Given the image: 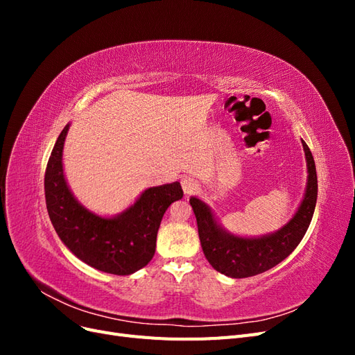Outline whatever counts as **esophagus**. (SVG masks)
<instances>
[{"mask_svg": "<svg viewBox=\"0 0 355 355\" xmlns=\"http://www.w3.org/2000/svg\"><path fill=\"white\" fill-rule=\"evenodd\" d=\"M180 185H182V189H184V192L187 196H191V194H194V192L198 189V182L194 179V178H191V176H185V178H182L180 179Z\"/></svg>", "mask_w": 355, "mask_h": 355, "instance_id": "obj_1", "label": "esophagus"}]
</instances>
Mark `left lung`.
Returning <instances> with one entry per match:
<instances>
[{
    "label": "left lung",
    "instance_id": "1",
    "mask_svg": "<svg viewBox=\"0 0 355 355\" xmlns=\"http://www.w3.org/2000/svg\"><path fill=\"white\" fill-rule=\"evenodd\" d=\"M302 146L308 168L305 196L293 218L275 232L262 237L234 235L220 227L206 202L197 197L189 198L197 218L204 256L214 270L231 278L262 274L284 261L304 239L315 210L318 185L313 154L304 141Z\"/></svg>",
    "mask_w": 355,
    "mask_h": 355
}]
</instances>
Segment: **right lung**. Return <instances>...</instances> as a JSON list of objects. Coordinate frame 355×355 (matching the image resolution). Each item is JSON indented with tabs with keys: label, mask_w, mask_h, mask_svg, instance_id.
I'll use <instances>...</instances> for the list:
<instances>
[{
	"label": "right lung",
	"mask_w": 355,
	"mask_h": 355,
	"mask_svg": "<svg viewBox=\"0 0 355 355\" xmlns=\"http://www.w3.org/2000/svg\"><path fill=\"white\" fill-rule=\"evenodd\" d=\"M65 125L49 158L44 191L50 220L59 239L84 263L96 270L130 275L153 259L157 232L171 202L184 197L179 182L145 189L135 204L112 218L85 209L71 192L63 175Z\"/></svg>",
	"instance_id": "add662e5"
}]
</instances>
